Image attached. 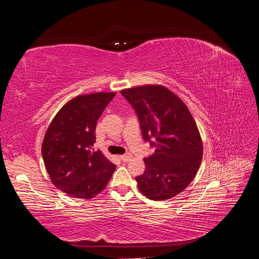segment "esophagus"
I'll return each instance as SVG.
<instances>
[{"label":"esophagus","instance_id":"34e87169","mask_svg":"<svg viewBox=\"0 0 259 259\" xmlns=\"http://www.w3.org/2000/svg\"><path fill=\"white\" fill-rule=\"evenodd\" d=\"M132 158H133V155H132L131 153H126V154L120 155V159H121L123 162H128Z\"/></svg>","mask_w":259,"mask_h":259}]
</instances>
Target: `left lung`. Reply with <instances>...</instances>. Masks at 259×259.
Instances as JSON below:
<instances>
[{
  "label": "left lung",
  "mask_w": 259,
  "mask_h": 259,
  "mask_svg": "<svg viewBox=\"0 0 259 259\" xmlns=\"http://www.w3.org/2000/svg\"><path fill=\"white\" fill-rule=\"evenodd\" d=\"M121 94L135 109L145 140L155 147L144 159V174L136 177L139 190L154 201L171 199L200 167L203 145L197 123L184 101L163 85L136 86Z\"/></svg>",
  "instance_id": "1"
}]
</instances>
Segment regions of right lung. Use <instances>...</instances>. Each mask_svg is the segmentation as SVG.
Wrapping results in <instances>:
<instances>
[{
  "label": "right lung",
  "instance_id": "1",
  "mask_svg": "<svg viewBox=\"0 0 259 259\" xmlns=\"http://www.w3.org/2000/svg\"><path fill=\"white\" fill-rule=\"evenodd\" d=\"M114 92L79 95L62 107L45 133L42 156L54 186L71 198L92 199L103 191L115 170L94 150L97 121Z\"/></svg>",
  "mask_w": 259,
  "mask_h": 259
}]
</instances>
